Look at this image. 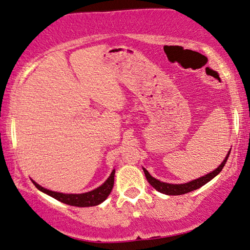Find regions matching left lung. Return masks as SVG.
<instances>
[{
    "mask_svg": "<svg viewBox=\"0 0 250 250\" xmlns=\"http://www.w3.org/2000/svg\"><path fill=\"white\" fill-rule=\"evenodd\" d=\"M231 152V149H230ZM230 152L227 154L226 159L219 165V167L215 168L213 172H210V173L204 175V177H200L198 179H196V180H192L190 182H187V184H182V185H173V184H167V182H162L160 180H157V179L153 178L152 175L148 173V171L146 170V168H143L144 170V173L146 175V179L147 181L149 182L150 186H153V188H155L157 191L162 192V194H165V195H184V194H187V192H190V191H194L196 189H198L202 187V186L206 185L207 182L212 180L214 177H216L217 174L220 173L221 171H222V168L224 165H226L228 159H229V155H230Z\"/></svg>",
    "mask_w": 250,
    "mask_h": 250,
    "instance_id": "left-lung-1",
    "label": "left lung"
}]
</instances>
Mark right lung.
Masks as SVG:
<instances>
[{
	"label": "right lung",
	"instance_id": "right-lung-1",
	"mask_svg": "<svg viewBox=\"0 0 250 250\" xmlns=\"http://www.w3.org/2000/svg\"><path fill=\"white\" fill-rule=\"evenodd\" d=\"M114 174H115V170L112 171L111 175L107 178V180L105 181L103 185L100 186V187L96 189H94V190L85 192V194H62V192L48 190V189L43 188L42 186L36 184L35 181L33 182L34 185L36 186L37 189H40L41 191H43L48 196L58 199L59 202L68 204V205H71V206H77V207H89V206H96L98 204L103 203L104 200L107 198V196L110 195V192L112 191V188H113Z\"/></svg>",
	"mask_w": 250,
	"mask_h": 250
}]
</instances>
